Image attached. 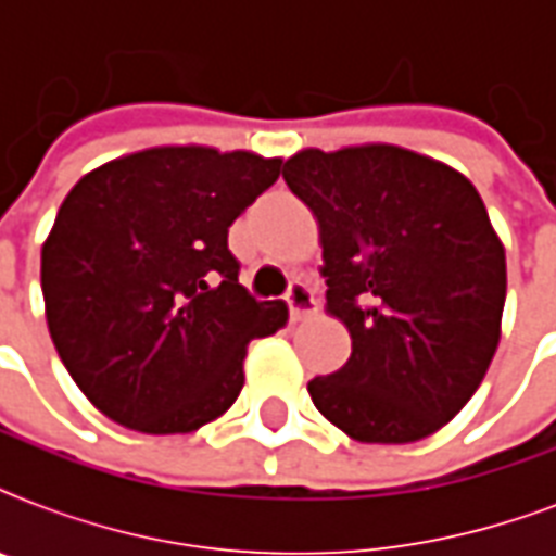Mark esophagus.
I'll return each mask as SVG.
<instances>
[{
    "label": "esophagus",
    "mask_w": 556,
    "mask_h": 556,
    "mask_svg": "<svg viewBox=\"0 0 556 556\" xmlns=\"http://www.w3.org/2000/svg\"><path fill=\"white\" fill-rule=\"evenodd\" d=\"M286 303H288V312H291V320H303V317H308V314L317 308L312 288L305 286V282H300V279H294V282L288 286Z\"/></svg>",
    "instance_id": "obj_1"
}]
</instances>
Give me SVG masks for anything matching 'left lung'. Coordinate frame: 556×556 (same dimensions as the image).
I'll use <instances>...</instances> for the list:
<instances>
[{
    "instance_id": "left-lung-1",
    "label": "left lung",
    "mask_w": 556,
    "mask_h": 556,
    "mask_svg": "<svg viewBox=\"0 0 556 556\" xmlns=\"http://www.w3.org/2000/svg\"><path fill=\"white\" fill-rule=\"evenodd\" d=\"M282 178L320 225L326 312L352 334L346 364L308 380L314 406L366 444L427 439L500 346L508 274L482 195L392 143L303 150Z\"/></svg>"
}]
</instances>
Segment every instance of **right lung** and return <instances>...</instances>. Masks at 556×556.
<instances>
[{
  "label": "right lung",
  "mask_w": 556,
  "mask_h": 556,
  "mask_svg": "<svg viewBox=\"0 0 556 556\" xmlns=\"http://www.w3.org/2000/svg\"><path fill=\"white\" fill-rule=\"evenodd\" d=\"M279 159L155 147L83 176L42 244L56 355L83 395L129 430L192 432L242 392L253 338L282 300L239 286L227 227L279 178Z\"/></svg>",
  "instance_id": "add662e5"
}]
</instances>
